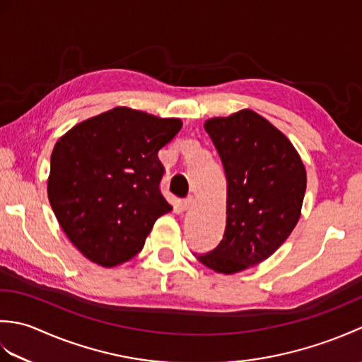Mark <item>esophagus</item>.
<instances>
[{
	"instance_id": "1",
	"label": "esophagus",
	"mask_w": 362,
	"mask_h": 362,
	"mask_svg": "<svg viewBox=\"0 0 362 362\" xmlns=\"http://www.w3.org/2000/svg\"><path fill=\"white\" fill-rule=\"evenodd\" d=\"M194 204H196V197H194V196H188L187 199H183L180 205H182V209L187 211V210H189L191 206H193Z\"/></svg>"
}]
</instances>
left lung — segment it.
<instances>
[{"instance_id": "8db88e82", "label": "left lung", "mask_w": 362, "mask_h": 362, "mask_svg": "<svg viewBox=\"0 0 362 362\" xmlns=\"http://www.w3.org/2000/svg\"><path fill=\"white\" fill-rule=\"evenodd\" d=\"M227 175L226 233L199 261L232 275L267 259L302 214L306 171L294 144L250 109L204 122Z\"/></svg>"}]
</instances>
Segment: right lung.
<instances>
[{
	"label": "right lung",
	"instance_id": "obj_1",
	"mask_svg": "<svg viewBox=\"0 0 362 362\" xmlns=\"http://www.w3.org/2000/svg\"><path fill=\"white\" fill-rule=\"evenodd\" d=\"M180 129L179 118L115 107L57 140L48 199L68 240L91 263L115 267L134 258L156 221L173 210L160 193L158 151Z\"/></svg>",
	"mask_w": 362,
	"mask_h": 362
}]
</instances>
